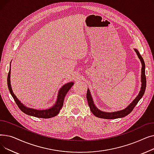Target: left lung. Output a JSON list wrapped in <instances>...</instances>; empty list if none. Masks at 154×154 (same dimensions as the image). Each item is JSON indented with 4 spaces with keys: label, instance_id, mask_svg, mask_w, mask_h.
Masks as SVG:
<instances>
[{
    "label": "left lung",
    "instance_id": "8db88e82",
    "mask_svg": "<svg viewBox=\"0 0 154 154\" xmlns=\"http://www.w3.org/2000/svg\"><path fill=\"white\" fill-rule=\"evenodd\" d=\"M135 51L137 53V55H138L139 58L140 59V60L142 62V75H141L142 87H141V89H140V91L139 95H137V97L134 99V100L125 109H124L122 110H120V111L109 113V112H102L95 107V106L94 103V102H93V99L91 97V92H90L89 90L88 89L87 92V102H88V105L89 106V107L91 109L92 113L95 116L101 118V119H114L122 118V117H125L130 114V113L133 110V109H134V107H135L137 103L139 102V101L142 97V96L143 95L144 92L145 91V88H146V83H147L146 77H145V62L142 58V57L139 52L138 50L135 49Z\"/></svg>",
    "mask_w": 154,
    "mask_h": 154
}]
</instances>
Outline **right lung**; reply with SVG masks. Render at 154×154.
Instances as JSON below:
<instances>
[{
	"label": "right lung",
	"mask_w": 154,
	"mask_h": 154,
	"mask_svg": "<svg viewBox=\"0 0 154 154\" xmlns=\"http://www.w3.org/2000/svg\"><path fill=\"white\" fill-rule=\"evenodd\" d=\"M11 66V65H10ZM10 75H11V67L9 73H8L7 76V85L9 90L10 91V93L11 94L14 100H15V103H17L19 108L22 111L24 114H26L29 116H34L38 118H43V119H48L51 118L53 117L56 116L57 115L60 110L62 109L63 103V100L65 97H66L67 93L70 90V88L72 87V86L74 85V82H70L68 84H65L62 86V87L60 88V90L59 91L57 100L54 106L49 109L47 110H36V109H32L30 108H28L27 107H26L18 100V99L16 97L15 94L13 93L11 85V80H10Z\"/></svg>",
	"instance_id": "add662e5"
}]
</instances>
